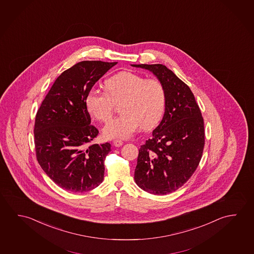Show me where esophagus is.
<instances>
[{"label":"esophagus","instance_id":"esophagus-1","mask_svg":"<svg viewBox=\"0 0 254 254\" xmlns=\"http://www.w3.org/2000/svg\"><path fill=\"white\" fill-rule=\"evenodd\" d=\"M113 144H114V146H123L124 142L120 140V139H116V140H114V141H113Z\"/></svg>","mask_w":254,"mask_h":254}]
</instances>
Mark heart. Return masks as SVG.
<instances>
[{
    "label": "heart",
    "instance_id": "1",
    "mask_svg": "<svg viewBox=\"0 0 254 254\" xmlns=\"http://www.w3.org/2000/svg\"><path fill=\"white\" fill-rule=\"evenodd\" d=\"M106 93L91 89L85 97L87 111L91 117L107 122L112 116L114 105L121 100L122 114L104 126L108 139L128 138L141 126L149 129L159 123L166 105V90L158 79H146L141 74L123 71L104 82Z\"/></svg>",
    "mask_w": 254,
    "mask_h": 254
}]
</instances>
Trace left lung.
Wrapping results in <instances>:
<instances>
[{
	"label": "left lung",
	"instance_id": "left-lung-1",
	"mask_svg": "<svg viewBox=\"0 0 254 254\" xmlns=\"http://www.w3.org/2000/svg\"><path fill=\"white\" fill-rule=\"evenodd\" d=\"M147 69L163 82L166 105L163 120L138 150L136 184L148 193L166 194L189 181L202 158L204 125L190 87L162 64H131Z\"/></svg>",
	"mask_w": 254,
	"mask_h": 254
}]
</instances>
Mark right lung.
Returning a JSON list of instances; mask_svg holds the SVG:
<instances>
[{
  "label": "right lung",
  "instance_id": "obj_1",
  "mask_svg": "<svg viewBox=\"0 0 254 254\" xmlns=\"http://www.w3.org/2000/svg\"><path fill=\"white\" fill-rule=\"evenodd\" d=\"M117 62L82 61L61 73L35 116V146L39 164L62 189L87 192L103 181L111 145L89 143L99 134L90 125L85 97Z\"/></svg>",
  "mask_w": 254,
  "mask_h": 254
}]
</instances>
